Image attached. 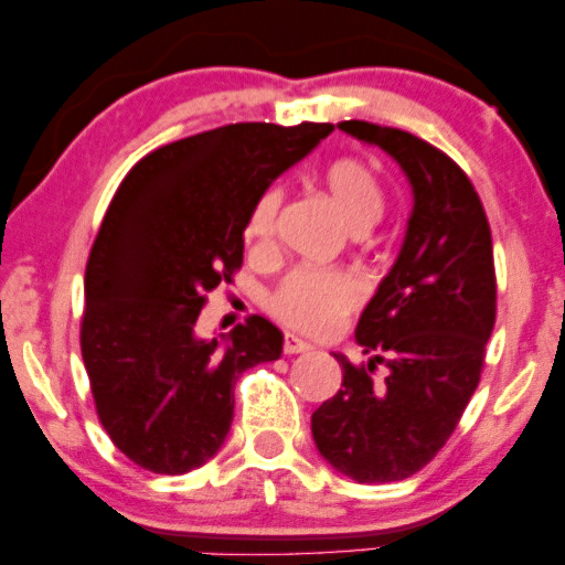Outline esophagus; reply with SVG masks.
I'll list each match as a JSON object with an SVG mask.
<instances>
[{
	"label": "esophagus",
	"instance_id": "1",
	"mask_svg": "<svg viewBox=\"0 0 565 565\" xmlns=\"http://www.w3.org/2000/svg\"><path fill=\"white\" fill-rule=\"evenodd\" d=\"M308 350H313V345H310L308 340H302V337H297V334L284 337V353H287V355L308 353Z\"/></svg>",
	"mask_w": 565,
	"mask_h": 565
}]
</instances>
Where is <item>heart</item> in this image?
Masks as SVG:
<instances>
[{
	"mask_svg": "<svg viewBox=\"0 0 565 565\" xmlns=\"http://www.w3.org/2000/svg\"><path fill=\"white\" fill-rule=\"evenodd\" d=\"M323 188L350 228H372L385 206L380 180L366 164L355 159H337L323 170ZM281 188H268L257 199L246 223V236L257 244H268L276 233ZM361 281L348 270H329L302 265L284 278L270 297V310L284 323L305 332H329L342 316L361 300Z\"/></svg>",
	"mask_w": 565,
	"mask_h": 565,
	"instance_id": "heart-1",
	"label": "heart"
}]
</instances>
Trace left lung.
Returning a JSON list of instances; mask_svg holds the SVG:
<instances>
[{
    "instance_id": "left-lung-1",
    "label": "left lung",
    "mask_w": 565,
    "mask_h": 565,
    "mask_svg": "<svg viewBox=\"0 0 565 565\" xmlns=\"http://www.w3.org/2000/svg\"><path fill=\"white\" fill-rule=\"evenodd\" d=\"M350 138L382 148L412 185V212L393 268L355 327L372 353L342 366V387L313 412L316 449L359 483L404 481L423 470L462 417L497 319L494 249L468 174L412 132L340 121ZM385 365L382 379L373 369Z\"/></svg>"
}]
</instances>
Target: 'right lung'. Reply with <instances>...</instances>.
<instances>
[{
  "label": "right lung",
  "instance_id": "add662e5",
  "mask_svg": "<svg viewBox=\"0 0 565 565\" xmlns=\"http://www.w3.org/2000/svg\"><path fill=\"white\" fill-rule=\"evenodd\" d=\"M332 125L246 121L148 153L121 180L84 274L82 359L116 449L183 476L223 449L238 374L281 359L263 316L212 340L196 334L206 291L244 260V231L270 183Z\"/></svg>",
  "mask_w": 565,
  "mask_h": 565
}]
</instances>
